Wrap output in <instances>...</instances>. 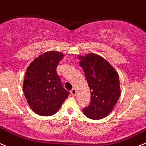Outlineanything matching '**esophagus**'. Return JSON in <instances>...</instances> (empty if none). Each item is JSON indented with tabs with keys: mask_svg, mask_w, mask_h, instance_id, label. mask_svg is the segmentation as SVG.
I'll return each mask as SVG.
<instances>
[{
	"mask_svg": "<svg viewBox=\"0 0 146 146\" xmlns=\"http://www.w3.org/2000/svg\"><path fill=\"white\" fill-rule=\"evenodd\" d=\"M70 94H72V96H75L76 95V89H73V90H71V91H70Z\"/></svg>",
	"mask_w": 146,
	"mask_h": 146,
	"instance_id": "34e87169",
	"label": "esophagus"
}]
</instances>
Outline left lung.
Listing matches in <instances>:
<instances>
[{"label":"left lung","instance_id":"left-lung-1","mask_svg":"<svg viewBox=\"0 0 146 146\" xmlns=\"http://www.w3.org/2000/svg\"><path fill=\"white\" fill-rule=\"evenodd\" d=\"M80 59L91 92L90 105L82 110L90 119H102L113 110L120 96L119 76L109 63L99 55L90 54Z\"/></svg>","mask_w":146,"mask_h":146}]
</instances>
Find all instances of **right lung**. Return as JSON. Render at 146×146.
Segmentation results:
<instances>
[{
  "label": "right lung",
  "mask_w": 146,
  "mask_h": 146,
  "mask_svg": "<svg viewBox=\"0 0 146 146\" xmlns=\"http://www.w3.org/2000/svg\"><path fill=\"white\" fill-rule=\"evenodd\" d=\"M64 55L50 51L30 64L24 77L23 91L33 111L42 116L56 113L69 95L63 87L56 67Z\"/></svg>",
  "instance_id": "right-lung-1"
}]
</instances>
